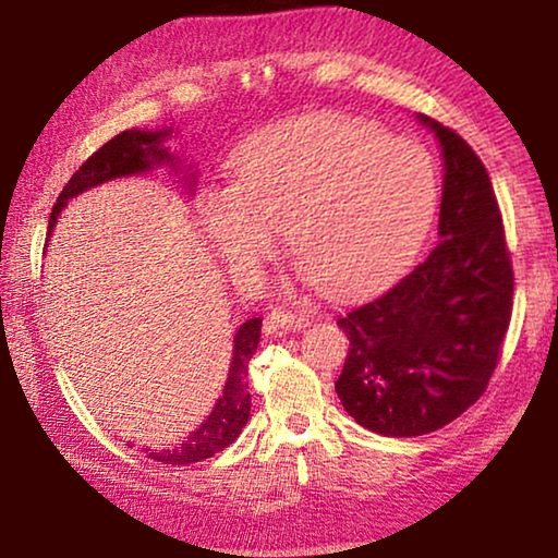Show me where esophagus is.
I'll use <instances>...</instances> for the list:
<instances>
[{
    "instance_id": "1",
    "label": "esophagus",
    "mask_w": 558,
    "mask_h": 558,
    "mask_svg": "<svg viewBox=\"0 0 558 558\" xmlns=\"http://www.w3.org/2000/svg\"><path fill=\"white\" fill-rule=\"evenodd\" d=\"M271 325L274 327H287V330H304L310 325V317L302 312H289V310H271Z\"/></svg>"
}]
</instances>
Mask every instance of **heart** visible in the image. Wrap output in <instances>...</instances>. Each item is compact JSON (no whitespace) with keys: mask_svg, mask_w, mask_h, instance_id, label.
I'll list each match as a JSON object with an SVG mask.
<instances>
[{"mask_svg":"<svg viewBox=\"0 0 558 558\" xmlns=\"http://www.w3.org/2000/svg\"><path fill=\"white\" fill-rule=\"evenodd\" d=\"M429 149L368 121L310 113L264 129L235 157V185L203 195L213 243L241 277L277 248L279 228L330 292H355L399 269L437 210Z\"/></svg>","mask_w":558,"mask_h":558,"instance_id":"obj_1","label":"heart"}]
</instances>
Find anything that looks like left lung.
Here are the masks:
<instances>
[{
  "label": "left lung",
  "instance_id": "obj_1",
  "mask_svg": "<svg viewBox=\"0 0 558 558\" xmlns=\"http://www.w3.org/2000/svg\"><path fill=\"white\" fill-rule=\"evenodd\" d=\"M418 119L445 157L441 241L338 319L350 350L335 391L384 437H422L464 414L490 384L513 312V264L485 165L452 129Z\"/></svg>",
  "mask_w": 558,
  "mask_h": 558
}]
</instances>
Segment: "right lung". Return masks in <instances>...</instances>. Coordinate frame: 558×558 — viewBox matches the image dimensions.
I'll use <instances>...</instances> for the list:
<instances>
[{
	"mask_svg": "<svg viewBox=\"0 0 558 558\" xmlns=\"http://www.w3.org/2000/svg\"><path fill=\"white\" fill-rule=\"evenodd\" d=\"M170 134V129H162V132H136V129H129V132H121L104 144L101 149H96L86 162H83L68 185L60 190L58 203L52 205L50 223H48V235L58 223V213L65 208V203L71 197L81 195L83 190L101 185V182H109L113 178H124V174H136L147 172L155 165L172 162L170 151L162 147V140ZM258 338H262V317L246 319L239 327L233 340V361L231 371H228V380L223 386V396H220L216 409L210 411V416L201 424V429L190 434L185 445L174 449H155L149 457L155 462L165 464H193L203 462L208 457L223 452L228 445H233L235 437H239L243 426L248 422L251 414V393H248V361L254 355L258 345Z\"/></svg>",
	"mask_w": 558,
	"mask_h": 558,
	"instance_id": "add662e5",
	"label": "right lung"
}]
</instances>
